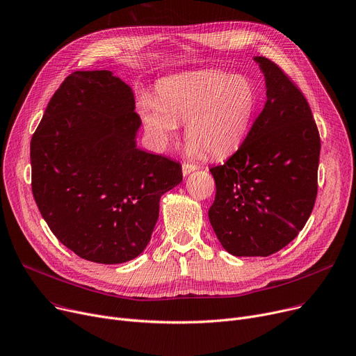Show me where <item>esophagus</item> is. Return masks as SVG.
Segmentation results:
<instances>
[{
  "mask_svg": "<svg viewBox=\"0 0 356 356\" xmlns=\"http://www.w3.org/2000/svg\"><path fill=\"white\" fill-rule=\"evenodd\" d=\"M181 170H183V175L187 176L188 173H192V172L197 170V165L193 164V163H183V164H181Z\"/></svg>",
  "mask_w": 356,
  "mask_h": 356,
  "instance_id": "esophagus-1",
  "label": "esophagus"
}]
</instances>
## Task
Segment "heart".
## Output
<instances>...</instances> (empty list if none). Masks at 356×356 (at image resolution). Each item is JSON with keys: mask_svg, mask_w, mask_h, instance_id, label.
<instances>
[{"mask_svg": "<svg viewBox=\"0 0 356 356\" xmlns=\"http://www.w3.org/2000/svg\"><path fill=\"white\" fill-rule=\"evenodd\" d=\"M260 102L259 88L243 74L197 70L157 84V100L143 96L137 110L152 143L168 149L186 123L188 150L223 157L246 138Z\"/></svg>", "mask_w": 356, "mask_h": 356, "instance_id": "b5f03b06", "label": "heart"}]
</instances>
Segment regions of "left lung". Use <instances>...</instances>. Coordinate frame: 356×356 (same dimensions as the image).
<instances>
[{
    "label": "left lung",
    "mask_w": 356,
    "mask_h": 356,
    "mask_svg": "<svg viewBox=\"0 0 356 356\" xmlns=\"http://www.w3.org/2000/svg\"><path fill=\"white\" fill-rule=\"evenodd\" d=\"M266 79V104L223 164L209 220L234 256H269L289 245L318 195L321 137L303 92L277 64L254 57Z\"/></svg>",
    "instance_id": "1"
}]
</instances>
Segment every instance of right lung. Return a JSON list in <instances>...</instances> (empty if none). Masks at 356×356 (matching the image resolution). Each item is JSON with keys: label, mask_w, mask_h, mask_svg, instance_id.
Segmentation results:
<instances>
[{"label": "right lung", "mask_w": 356, "mask_h": 356, "mask_svg": "<svg viewBox=\"0 0 356 356\" xmlns=\"http://www.w3.org/2000/svg\"><path fill=\"white\" fill-rule=\"evenodd\" d=\"M131 88L107 70L74 71L53 94L30 145L31 188L56 238L90 262L134 259L150 242L179 161L136 147Z\"/></svg>", "instance_id": "obj_1"}]
</instances>
